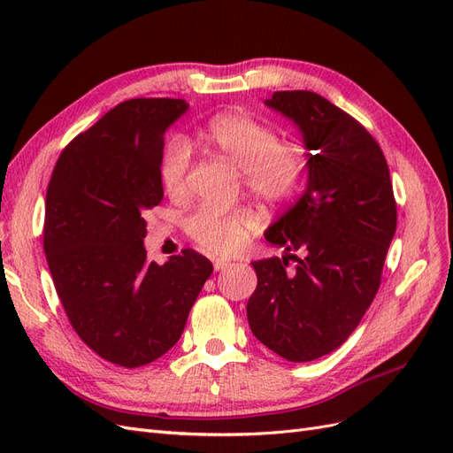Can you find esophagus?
<instances>
[{"mask_svg":"<svg viewBox=\"0 0 453 453\" xmlns=\"http://www.w3.org/2000/svg\"><path fill=\"white\" fill-rule=\"evenodd\" d=\"M228 265H230L228 260H223V258H215V260H213V270H215V272H221V270H225Z\"/></svg>","mask_w":453,"mask_h":453,"instance_id":"1","label":"esophagus"}]
</instances>
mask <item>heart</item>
<instances>
[{"label": "heart", "instance_id": "1", "mask_svg": "<svg viewBox=\"0 0 453 453\" xmlns=\"http://www.w3.org/2000/svg\"><path fill=\"white\" fill-rule=\"evenodd\" d=\"M208 142L243 172V185L265 203H278L289 196L298 181L300 160L289 147L278 145V135L266 125L242 113L215 117L208 130ZM190 147L185 140H173L164 150L160 180L172 198H183L188 188ZM257 226V215L248 208L217 211L200 208L185 219V232L202 250L228 255L240 250Z\"/></svg>", "mask_w": 453, "mask_h": 453}]
</instances>
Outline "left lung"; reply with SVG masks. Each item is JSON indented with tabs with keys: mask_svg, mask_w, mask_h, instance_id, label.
I'll return each instance as SVG.
<instances>
[{
	"mask_svg": "<svg viewBox=\"0 0 453 453\" xmlns=\"http://www.w3.org/2000/svg\"><path fill=\"white\" fill-rule=\"evenodd\" d=\"M265 105L303 134L308 183L265 232L285 255L251 263L257 289L248 321L280 357L306 363L344 344L372 304L396 203L386 157L351 115L310 90L273 92Z\"/></svg>",
	"mask_w": 453,
	"mask_h": 453,
	"instance_id": "8db88e82",
	"label": "left lung"
}]
</instances>
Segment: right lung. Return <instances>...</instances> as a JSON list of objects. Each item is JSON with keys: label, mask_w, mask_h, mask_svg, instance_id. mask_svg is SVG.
<instances>
[{"label": "right lung", "mask_w": 453, "mask_h": 453, "mask_svg": "<svg viewBox=\"0 0 453 453\" xmlns=\"http://www.w3.org/2000/svg\"><path fill=\"white\" fill-rule=\"evenodd\" d=\"M185 100L135 98L67 145L47 188L43 248L67 319L102 359L135 368L181 338L213 265L185 250L149 263L145 211L162 202L164 134Z\"/></svg>", "instance_id": "obj_1"}]
</instances>
